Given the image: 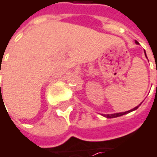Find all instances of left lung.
Segmentation results:
<instances>
[{"label":"left lung","mask_w":157,"mask_h":157,"mask_svg":"<svg viewBox=\"0 0 157 157\" xmlns=\"http://www.w3.org/2000/svg\"><path fill=\"white\" fill-rule=\"evenodd\" d=\"M136 43L137 44V42H136ZM140 105H141V104H140ZM139 105H138V106H136V107H135L134 109L127 111V112H124V113H112V114H104V116H105V117H107V118H114V117H118V116L124 115V114H125V113H130V112H132V111H134V110H136L138 107H139Z\"/></svg>","instance_id":"left-lung-1"}]
</instances>
